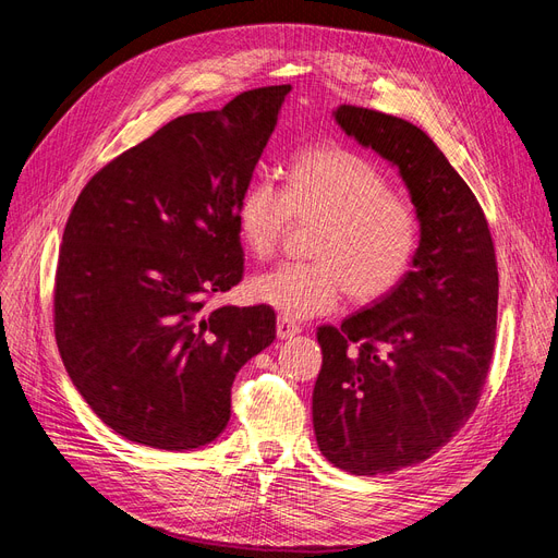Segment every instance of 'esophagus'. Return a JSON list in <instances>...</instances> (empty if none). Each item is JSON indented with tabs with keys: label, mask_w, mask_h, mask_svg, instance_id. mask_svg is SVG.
<instances>
[{
	"label": "esophagus",
	"mask_w": 558,
	"mask_h": 558,
	"mask_svg": "<svg viewBox=\"0 0 558 558\" xmlns=\"http://www.w3.org/2000/svg\"><path fill=\"white\" fill-rule=\"evenodd\" d=\"M300 330L302 328L298 324H293L291 318H286V316L277 318V335L281 337V340H289V337H295Z\"/></svg>",
	"instance_id": "34e87169"
}]
</instances>
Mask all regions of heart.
I'll return each mask as SVG.
<instances>
[{"instance_id": "obj_1", "label": "heart", "mask_w": 558, "mask_h": 558, "mask_svg": "<svg viewBox=\"0 0 558 558\" xmlns=\"http://www.w3.org/2000/svg\"><path fill=\"white\" fill-rule=\"evenodd\" d=\"M234 230L248 256L272 258L289 221H316L310 263H286L253 277L251 298L286 318L337 307L342 293L375 302L408 277L418 248V218L373 162L340 146L300 150L283 167L279 193L251 181L234 202Z\"/></svg>"}]
</instances>
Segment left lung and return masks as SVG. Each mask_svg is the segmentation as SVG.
<instances>
[{
  "mask_svg": "<svg viewBox=\"0 0 558 558\" xmlns=\"http://www.w3.org/2000/svg\"><path fill=\"white\" fill-rule=\"evenodd\" d=\"M335 123L398 167L421 228L408 277L316 332L320 453L351 475H388L430 459L477 408L496 342V251L477 197L424 130L351 105Z\"/></svg>",
  "mask_w": 558,
  "mask_h": 558,
  "instance_id": "1",
  "label": "left lung"
}]
</instances>
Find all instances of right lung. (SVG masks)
Returning a JSON list of instances; mask_svg holds the SVG:
<instances>
[{
  "instance_id": "right-lung-1",
  "label": "right lung",
  "mask_w": 558,
  "mask_h": 558,
  "mask_svg": "<svg viewBox=\"0 0 558 558\" xmlns=\"http://www.w3.org/2000/svg\"><path fill=\"white\" fill-rule=\"evenodd\" d=\"M291 86L185 113L102 167L66 221L56 342L76 391L125 440L165 451L214 442L230 388L275 342L272 307L207 300L242 281L234 202Z\"/></svg>"
}]
</instances>
